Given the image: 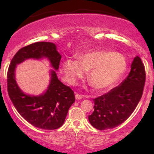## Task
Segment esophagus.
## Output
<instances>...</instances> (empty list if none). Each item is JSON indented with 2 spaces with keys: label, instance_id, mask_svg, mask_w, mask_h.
Returning <instances> with one entry per match:
<instances>
[{
  "label": "esophagus",
  "instance_id": "1",
  "mask_svg": "<svg viewBox=\"0 0 154 154\" xmlns=\"http://www.w3.org/2000/svg\"><path fill=\"white\" fill-rule=\"evenodd\" d=\"M75 100H81V99H83L84 97V96L81 95V94H75Z\"/></svg>",
  "mask_w": 154,
  "mask_h": 154
}]
</instances>
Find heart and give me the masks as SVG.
<instances>
[{"instance_id": "1", "label": "heart", "mask_w": 154, "mask_h": 154, "mask_svg": "<svg viewBox=\"0 0 154 154\" xmlns=\"http://www.w3.org/2000/svg\"><path fill=\"white\" fill-rule=\"evenodd\" d=\"M62 69L66 79L74 84L89 71V79L97 90L108 89L119 81L127 69L125 58L111 51H93L82 54L79 60L69 58Z\"/></svg>"}]
</instances>
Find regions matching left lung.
<instances>
[{"instance_id": "obj_1", "label": "left lung", "mask_w": 154, "mask_h": 154, "mask_svg": "<svg viewBox=\"0 0 154 154\" xmlns=\"http://www.w3.org/2000/svg\"><path fill=\"white\" fill-rule=\"evenodd\" d=\"M145 69L136 56L127 78L119 86L94 99V111L88 116L90 124L100 130L116 128L126 121L137 106L145 83Z\"/></svg>"}]
</instances>
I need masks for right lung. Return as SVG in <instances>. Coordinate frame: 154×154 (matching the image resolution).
I'll use <instances>...</instances> for the list:
<instances>
[{
	"instance_id": "obj_1",
	"label": "right lung",
	"mask_w": 154,
	"mask_h": 154,
	"mask_svg": "<svg viewBox=\"0 0 154 154\" xmlns=\"http://www.w3.org/2000/svg\"><path fill=\"white\" fill-rule=\"evenodd\" d=\"M62 55L57 45L50 42H37L24 47L14 54L8 71V91L12 104L18 113L35 127L54 130L64 123L70 106L75 102L74 93L69 86L58 79V70ZM46 58L50 62L51 76L48 86L43 94L31 96L18 87L16 81L17 64L26 59Z\"/></svg>"
}]
</instances>
